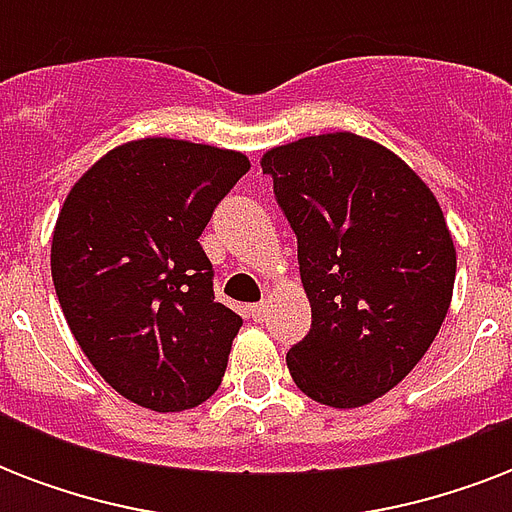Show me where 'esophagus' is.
Segmentation results:
<instances>
[{"instance_id": "1", "label": "esophagus", "mask_w": 512, "mask_h": 512, "mask_svg": "<svg viewBox=\"0 0 512 512\" xmlns=\"http://www.w3.org/2000/svg\"><path fill=\"white\" fill-rule=\"evenodd\" d=\"M265 313H268V305H265V303L249 305V316H252V319H255V321H263Z\"/></svg>"}]
</instances>
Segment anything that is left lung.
<instances>
[{
	"label": "left lung",
	"instance_id": "obj_1",
	"mask_svg": "<svg viewBox=\"0 0 512 512\" xmlns=\"http://www.w3.org/2000/svg\"><path fill=\"white\" fill-rule=\"evenodd\" d=\"M260 164L311 300L289 374L319 404H369L412 372L446 319L457 252L444 212L396 154L350 132L271 148Z\"/></svg>",
	"mask_w": 512,
	"mask_h": 512
}]
</instances>
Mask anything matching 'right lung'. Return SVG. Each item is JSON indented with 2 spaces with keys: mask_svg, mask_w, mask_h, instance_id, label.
Masks as SVG:
<instances>
[{
  "mask_svg": "<svg viewBox=\"0 0 512 512\" xmlns=\"http://www.w3.org/2000/svg\"><path fill=\"white\" fill-rule=\"evenodd\" d=\"M249 170L244 154L146 138L71 188L52 233V284L84 356L132 404L183 412L223 380L241 316L215 300L199 244Z\"/></svg>",
  "mask_w": 512,
  "mask_h": 512,
  "instance_id": "add662e5",
  "label": "right lung"
}]
</instances>
